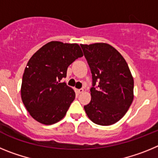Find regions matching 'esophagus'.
Returning a JSON list of instances; mask_svg holds the SVG:
<instances>
[{"mask_svg":"<svg viewBox=\"0 0 158 158\" xmlns=\"http://www.w3.org/2000/svg\"><path fill=\"white\" fill-rule=\"evenodd\" d=\"M77 92L78 93H82L84 92V89H79L77 90Z\"/></svg>","mask_w":158,"mask_h":158,"instance_id":"34e87169","label":"esophagus"}]
</instances>
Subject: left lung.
Returning <instances> with one entry per match:
<instances>
[{"label": "left lung", "instance_id": "obj_1", "mask_svg": "<svg viewBox=\"0 0 158 158\" xmlns=\"http://www.w3.org/2000/svg\"><path fill=\"white\" fill-rule=\"evenodd\" d=\"M93 77L91 101L84 106L94 123L108 126L124 116L134 99V79L127 63L107 43L81 44Z\"/></svg>", "mask_w": 158, "mask_h": 158}]
</instances>
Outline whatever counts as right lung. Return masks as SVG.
Here are the masks:
<instances>
[{
	"instance_id": "right-lung-1",
	"label": "right lung",
	"mask_w": 158,
	"mask_h": 158,
	"mask_svg": "<svg viewBox=\"0 0 158 158\" xmlns=\"http://www.w3.org/2000/svg\"><path fill=\"white\" fill-rule=\"evenodd\" d=\"M82 56L78 44L58 41L47 43L32 55L23 73L21 98L36 121L51 125L65 116L75 93L61 80L68 66Z\"/></svg>"
}]
</instances>
